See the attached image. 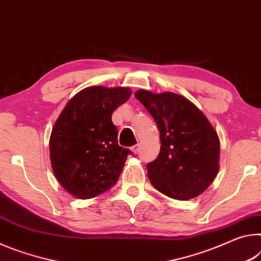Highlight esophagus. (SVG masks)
Listing matches in <instances>:
<instances>
[{
  "label": "esophagus",
  "instance_id": "1",
  "mask_svg": "<svg viewBox=\"0 0 261 261\" xmlns=\"http://www.w3.org/2000/svg\"><path fill=\"white\" fill-rule=\"evenodd\" d=\"M130 150H132V152L135 153V155H136V153L139 152V144H135V146L132 147V148H130Z\"/></svg>",
  "mask_w": 261,
  "mask_h": 261
}]
</instances>
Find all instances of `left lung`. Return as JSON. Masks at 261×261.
Wrapping results in <instances>:
<instances>
[{
  "label": "left lung",
  "mask_w": 261,
  "mask_h": 261,
  "mask_svg": "<svg viewBox=\"0 0 261 261\" xmlns=\"http://www.w3.org/2000/svg\"><path fill=\"white\" fill-rule=\"evenodd\" d=\"M134 96L160 130V155L147 165L152 186L174 200L199 196L220 169V139L215 128L198 106L178 93L140 89Z\"/></svg>",
  "instance_id": "8db88e82"
}]
</instances>
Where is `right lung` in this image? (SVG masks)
<instances>
[{
  "instance_id": "obj_1",
  "label": "right lung",
  "mask_w": 261,
  "mask_h": 261,
  "mask_svg": "<svg viewBox=\"0 0 261 261\" xmlns=\"http://www.w3.org/2000/svg\"><path fill=\"white\" fill-rule=\"evenodd\" d=\"M130 95L128 87H89L60 113L50 133L49 159L55 178L70 195L95 198L118 181L130 151L118 144L112 113Z\"/></svg>"
}]
</instances>
